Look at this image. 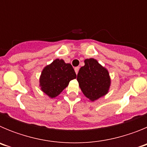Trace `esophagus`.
<instances>
[{
  "label": "esophagus",
  "instance_id": "34e87169",
  "mask_svg": "<svg viewBox=\"0 0 147 147\" xmlns=\"http://www.w3.org/2000/svg\"><path fill=\"white\" fill-rule=\"evenodd\" d=\"M74 70H75V72H76V74H77L78 72H79V70H80V67H76L74 68Z\"/></svg>",
  "mask_w": 147,
  "mask_h": 147
}]
</instances>
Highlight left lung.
I'll use <instances>...</instances> for the list:
<instances>
[{"mask_svg":"<svg viewBox=\"0 0 147 147\" xmlns=\"http://www.w3.org/2000/svg\"><path fill=\"white\" fill-rule=\"evenodd\" d=\"M84 62L85 65L78 73L77 81L83 94L94 102L108 93L111 83L110 74L96 59L90 58Z\"/></svg>","mask_w":147,"mask_h":147,"instance_id":"1","label":"left lung"}]
</instances>
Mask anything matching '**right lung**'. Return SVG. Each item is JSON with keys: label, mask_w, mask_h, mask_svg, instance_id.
<instances>
[{"label": "right lung", "mask_w": 147, "mask_h": 147, "mask_svg": "<svg viewBox=\"0 0 147 147\" xmlns=\"http://www.w3.org/2000/svg\"><path fill=\"white\" fill-rule=\"evenodd\" d=\"M76 78V73L70 63H65L63 59H56L42 71L40 87L44 93L53 98L60 94L70 81Z\"/></svg>", "instance_id": "right-lung-1"}]
</instances>
